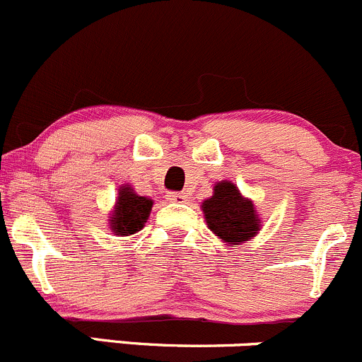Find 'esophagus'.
<instances>
[{
  "mask_svg": "<svg viewBox=\"0 0 362 362\" xmlns=\"http://www.w3.org/2000/svg\"><path fill=\"white\" fill-rule=\"evenodd\" d=\"M167 199H169L170 202L182 204V202H186V199H188V195H186L185 192H170L169 195H167Z\"/></svg>",
  "mask_w": 362,
  "mask_h": 362,
  "instance_id": "34e87169",
  "label": "esophagus"
}]
</instances>
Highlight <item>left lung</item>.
I'll return each instance as SVG.
<instances>
[{"mask_svg": "<svg viewBox=\"0 0 362 362\" xmlns=\"http://www.w3.org/2000/svg\"><path fill=\"white\" fill-rule=\"evenodd\" d=\"M202 209L209 228L228 244H242L258 233L259 219L255 206L240 195L233 182H218L214 195L204 200Z\"/></svg>", "mask_w": 362, "mask_h": 362, "instance_id": "obj_1", "label": "left lung"}]
</instances>
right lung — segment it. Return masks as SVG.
Segmentation results:
<instances>
[{"label":"right lung","instance_id":"add662e5","mask_svg":"<svg viewBox=\"0 0 362 362\" xmlns=\"http://www.w3.org/2000/svg\"><path fill=\"white\" fill-rule=\"evenodd\" d=\"M151 206L153 202L150 199L136 195L130 186H122L111 219V230L120 235H132L139 232L150 216Z\"/></svg>","mask_w":362,"mask_h":362}]
</instances>
